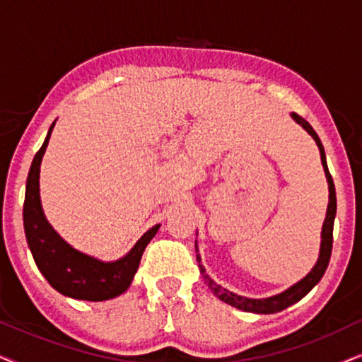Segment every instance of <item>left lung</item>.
I'll list each match as a JSON object with an SVG mask.
<instances>
[{
  "label": "left lung",
  "instance_id": "obj_1",
  "mask_svg": "<svg viewBox=\"0 0 362 362\" xmlns=\"http://www.w3.org/2000/svg\"><path fill=\"white\" fill-rule=\"evenodd\" d=\"M291 118H293L298 125L303 127L305 130L308 132L311 136H313L316 145H318L321 163H323V170H325L326 180H328V187H329V202H328V209H326V219L323 222V230H321L320 257H318V262H316L313 269L310 270V274L306 275L305 279L296 281L293 286H290V288H286L285 291H281V293H279V295L269 296V298H245V296L235 295L229 290L222 288V286L217 285L214 280H211L209 275L206 274V269L201 264V255L196 254L202 279H204V281L211 288L212 293H214L219 300L224 301V303L235 306V308H239V310L250 311V313H259V315L279 313V311L288 308V306L296 303V301H300L311 288H313L316 284H318V281L321 280V276L325 275V272H326V269H328V264H329L331 249H333V226H334V217H336V191H334L333 177H331L328 165H326V155H325L323 143H321L318 135H316L313 127H311L310 123L305 120V118L296 115V113H291ZM196 252H197V242H196Z\"/></svg>",
  "mask_w": 362,
  "mask_h": 362
}]
</instances>
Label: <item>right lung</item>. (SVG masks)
Instances as JSON below:
<instances>
[{"mask_svg": "<svg viewBox=\"0 0 362 362\" xmlns=\"http://www.w3.org/2000/svg\"><path fill=\"white\" fill-rule=\"evenodd\" d=\"M54 125L56 122L49 128L46 140L39 148L29 168L23 207L28 245L37 269L59 293L87 301L115 298L130 286L140 265L143 252L160 229V224L146 230L133 245V249L115 262L97 260L69 245L47 222L41 206V196H39V170H41V161Z\"/></svg>", "mask_w": 362, "mask_h": 362, "instance_id": "1", "label": "right lung"}]
</instances>
